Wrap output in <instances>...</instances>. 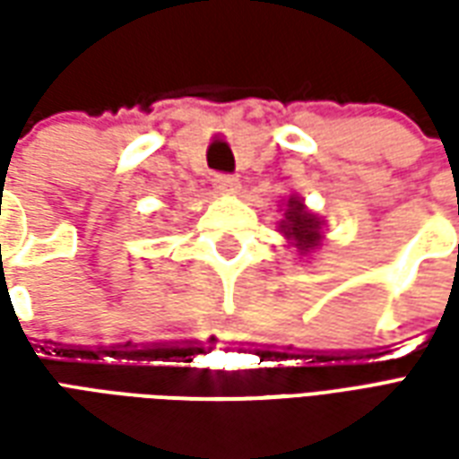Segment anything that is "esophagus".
<instances>
[{"instance_id":"34e87169","label":"esophagus","mask_w":459,"mask_h":459,"mask_svg":"<svg viewBox=\"0 0 459 459\" xmlns=\"http://www.w3.org/2000/svg\"><path fill=\"white\" fill-rule=\"evenodd\" d=\"M213 186H216L219 194H233V191L238 189V179L230 177V174H216L213 177Z\"/></svg>"}]
</instances>
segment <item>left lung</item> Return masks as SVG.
I'll return each instance as SVG.
<instances>
[{
    "mask_svg": "<svg viewBox=\"0 0 459 459\" xmlns=\"http://www.w3.org/2000/svg\"><path fill=\"white\" fill-rule=\"evenodd\" d=\"M325 221L312 213L299 196H290L285 204V219L280 221V233L298 248L299 255H307L322 243Z\"/></svg>",
    "mask_w": 459,
    "mask_h": 459,
    "instance_id": "left-lung-1",
    "label": "left lung"
}]
</instances>
